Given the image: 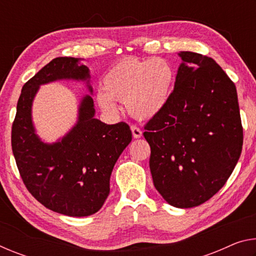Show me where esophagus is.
Instances as JSON below:
<instances>
[{
	"mask_svg": "<svg viewBox=\"0 0 256 256\" xmlns=\"http://www.w3.org/2000/svg\"><path fill=\"white\" fill-rule=\"evenodd\" d=\"M131 131H132L133 136L136 138H138L142 136V131L136 126V125H132V126H131Z\"/></svg>",
	"mask_w": 256,
	"mask_h": 256,
	"instance_id": "1",
	"label": "esophagus"
}]
</instances>
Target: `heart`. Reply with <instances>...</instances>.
I'll return each mask as SVG.
<instances>
[{"mask_svg": "<svg viewBox=\"0 0 256 256\" xmlns=\"http://www.w3.org/2000/svg\"><path fill=\"white\" fill-rule=\"evenodd\" d=\"M174 82V68L167 60L128 56L108 68L97 100L105 112H115L114 100H118L133 118H151L167 105Z\"/></svg>", "mask_w": 256, "mask_h": 256, "instance_id": "b5f03b06", "label": "heart"}]
</instances>
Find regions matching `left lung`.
Instances as JSON below:
<instances>
[{
  "label": "left lung",
  "instance_id": "left-lung-1",
  "mask_svg": "<svg viewBox=\"0 0 256 256\" xmlns=\"http://www.w3.org/2000/svg\"><path fill=\"white\" fill-rule=\"evenodd\" d=\"M183 60L164 110L144 125L156 190L176 208L209 200L240 157L242 126L235 84L211 58Z\"/></svg>",
  "mask_w": 256,
  "mask_h": 256
}]
</instances>
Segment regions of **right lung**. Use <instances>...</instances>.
<instances>
[{
    "mask_svg": "<svg viewBox=\"0 0 256 256\" xmlns=\"http://www.w3.org/2000/svg\"><path fill=\"white\" fill-rule=\"evenodd\" d=\"M89 78V68L79 58L52 60L24 84L12 124V152L24 186L47 209L70 216L100 210L110 194L112 168L132 132L125 122L107 125L94 118V100L86 96L76 126L62 141L46 144L34 134L32 104L40 84Z\"/></svg>",
    "mask_w": 256,
    "mask_h": 256,
    "instance_id": "right-lung-1",
    "label": "right lung"
}]
</instances>
